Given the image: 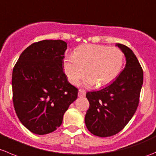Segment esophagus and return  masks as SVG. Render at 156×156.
I'll list each match as a JSON object with an SVG mask.
<instances>
[{
  "label": "esophagus",
  "mask_w": 156,
  "mask_h": 156,
  "mask_svg": "<svg viewBox=\"0 0 156 156\" xmlns=\"http://www.w3.org/2000/svg\"><path fill=\"white\" fill-rule=\"evenodd\" d=\"M86 91L83 90V89H79V92H78V95L80 97H83L86 95Z\"/></svg>",
  "instance_id": "34e87169"
}]
</instances>
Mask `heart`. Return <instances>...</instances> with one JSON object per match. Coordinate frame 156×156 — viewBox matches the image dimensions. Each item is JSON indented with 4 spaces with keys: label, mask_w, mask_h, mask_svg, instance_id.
I'll list each match as a JSON object with an SVG mask.
<instances>
[{
    "label": "heart",
    "mask_w": 156,
    "mask_h": 156,
    "mask_svg": "<svg viewBox=\"0 0 156 156\" xmlns=\"http://www.w3.org/2000/svg\"><path fill=\"white\" fill-rule=\"evenodd\" d=\"M124 53L118 47L101 44H84L78 47L73 55L67 56L63 67L68 80L77 84L86 74V84L106 86L119 75L124 64Z\"/></svg>",
    "instance_id": "b5f03b06"
}]
</instances>
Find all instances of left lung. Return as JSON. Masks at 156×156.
<instances>
[{"label": "left lung", "mask_w": 156, "mask_h": 156, "mask_svg": "<svg viewBox=\"0 0 156 156\" xmlns=\"http://www.w3.org/2000/svg\"><path fill=\"white\" fill-rule=\"evenodd\" d=\"M126 57L125 68L116 80L104 89L88 92L89 108L85 123L91 133L100 137L117 134L128 124L140 101L143 71L130 48L117 44Z\"/></svg>", "instance_id": "8db88e82"}]
</instances>
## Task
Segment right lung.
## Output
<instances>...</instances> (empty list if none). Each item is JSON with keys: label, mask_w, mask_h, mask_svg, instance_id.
Returning a JSON list of instances; mask_svg holds the SVG:
<instances>
[{"label": "right lung", "mask_w": 156, "mask_h": 156, "mask_svg": "<svg viewBox=\"0 0 156 156\" xmlns=\"http://www.w3.org/2000/svg\"><path fill=\"white\" fill-rule=\"evenodd\" d=\"M67 43L42 40L26 48L12 74L13 101L20 122L38 135L50 133L61 125L63 116L77 98L78 89L63 70Z\"/></svg>", "instance_id": "1"}]
</instances>
